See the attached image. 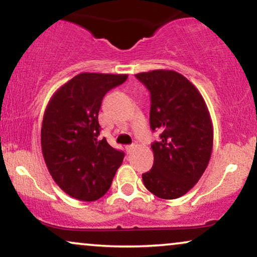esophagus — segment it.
<instances>
[{
    "label": "esophagus",
    "mask_w": 257,
    "mask_h": 257,
    "mask_svg": "<svg viewBox=\"0 0 257 257\" xmlns=\"http://www.w3.org/2000/svg\"><path fill=\"white\" fill-rule=\"evenodd\" d=\"M135 149V145H134V144H133V145H128V146H125V150H126V152H132L133 151V150H134Z\"/></svg>",
    "instance_id": "1"
}]
</instances>
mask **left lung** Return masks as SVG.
Wrapping results in <instances>:
<instances>
[{"mask_svg":"<svg viewBox=\"0 0 257 257\" xmlns=\"http://www.w3.org/2000/svg\"><path fill=\"white\" fill-rule=\"evenodd\" d=\"M151 94L150 125L159 131L152 144L153 167L144 185L162 199L184 196L205 172L213 151L210 113L194 85L173 70L135 75Z\"/></svg>","mask_w":257,"mask_h":257,"instance_id":"obj_1","label":"left lung"}]
</instances>
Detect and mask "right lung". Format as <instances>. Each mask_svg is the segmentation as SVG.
I'll return each mask as SVG.
<instances>
[{
    "mask_svg": "<svg viewBox=\"0 0 257 257\" xmlns=\"http://www.w3.org/2000/svg\"><path fill=\"white\" fill-rule=\"evenodd\" d=\"M126 75L83 72L53 94L43 114L41 146L53 180L72 198L91 202L107 192L124 153L99 140L98 114L108 90Z\"/></svg>",
    "mask_w": 257,
    "mask_h": 257,
    "instance_id": "obj_1",
    "label": "right lung"
}]
</instances>
